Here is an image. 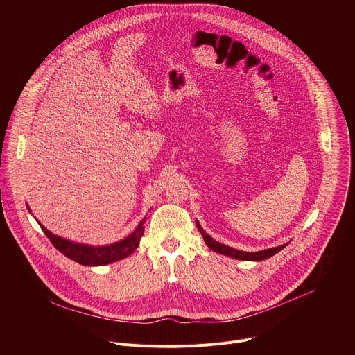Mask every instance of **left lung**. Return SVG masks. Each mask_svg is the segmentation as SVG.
Wrapping results in <instances>:
<instances>
[{"instance_id": "obj_1", "label": "left lung", "mask_w": 355, "mask_h": 355, "mask_svg": "<svg viewBox=\"0 0 355 355\" xmlns=\"http://www.w3.org/2000/svg\"><path fill=\"white\" fill-rule=\"evenodd\" d=\"M196 227L198 230L200 232L202 237H204L207 245L219 252V254H223V256H227V257H232V259H236V260H244V261H263V260H267L270 257H272L274 254H277L278 251H281L286 244H282V245H278V247H272V248H267V250H261V251H256V252H247V251H241V250H236L233 247H229L226 244H222L216 240H214L209 234L205 233V230L200 227V225L198 223L196 220Z\"/></svg>"}]
</instances>
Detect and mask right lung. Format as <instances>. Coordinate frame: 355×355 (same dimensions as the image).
<instances>
[{"label":"right lung","instance_id":"add662e5","mask_svg":"<svg viewBox=\"0 0 355 355\" xmlns=\"http://www.w3.org/2000/svg\"><path fill=\"white\" fill-rule=\"evenodd\" d=\"M146 218L140 220L137 227L125 239L121 241L108 244V245H88V244H80L70 241L67 239H63L60 236L53 234L50 230H47L42 223L39 226L42 227L43 233L47 236V239L52 241V244L70 260L81 264V266H107L115 261H119L122 259H126L132 252L137 248L140 239L144 233V223Z\"/></svg>","mask_w":355,"mask_h":355}]
</instances>
